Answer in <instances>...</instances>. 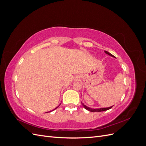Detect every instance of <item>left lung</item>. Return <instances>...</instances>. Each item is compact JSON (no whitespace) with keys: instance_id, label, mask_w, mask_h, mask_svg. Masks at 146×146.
Wrapping results in <instances>:
<instances>
[{"instance_id":"obj_1","label":"left lung","mask_w":146,"mask_h":146,"mask_svg":"<svg viewBox=\"0 0 146 146\" xmlns=\"http://www.w3.org/2000/svg\"><path fill=\"white\" fill-rule=\"evenodd\" d=\"M105 52L106 53V54H107L108 55L111 56L113 57H114V56H113L112 54H110V53H109L107 51H105ZM82 105L84 107V108H85L86 110H88V111H91V112H100V111H107V110L113 107H108V108H98V109H94V108H91L90 107H86V106L85 105H84L83 104H82Z\"/></svg>"}]
</instances>
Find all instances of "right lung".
Instances as JSON below:
<instances>
[{
	"label": "right lung",
	"instance_id": "add662e5",
	"mask_svg": "<svg viewBox=\"0 0 146 146\" xmlns=\"http://www.w3.org/2000/svg\"><path fill=\"white\" fill-rule=\"evenodd\" d=\"M58 108V107H56V108ZM56 108H55V109H56Z\"/></svg>",
	"mask_w": 146,
	"mask_h": 146
}]
</instances>
